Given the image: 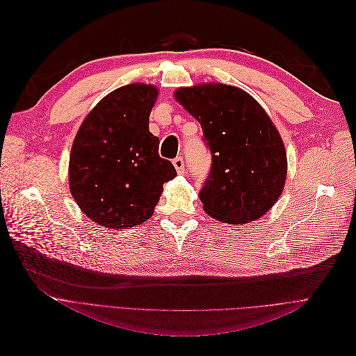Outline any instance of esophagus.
<instances>
[{
	"mask_svg": "<svg viewBox=\"0 0 356 356\" xmlns=\"http://www.w3.org/2000/svg\"><path fill=\"white\" fill-rule=\"evenodd\" d=\"M174 166H175L178 174H182V172L186 170V168H184V166H186V165H184V159H182V157L174 159Z\"/></svg>",
	"mask_w": 356,
	"mask_h": 356,
	"instance_id": "34e87169",
	"label": "esophagus"
}]
</instances>
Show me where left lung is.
Returning <instances> with one entry per match:
<instances>
[{"label":"left lung","mask_w":356,"mask_h":356,"mask_svg":"<svg viewBox=\"0 0 356 356\" xmlns=\"http://www.w3.org/2000/svg\"><path fill=\"white\" fill-rule=\"evenodd\" d=\"M177 101L196 118L212 154L199 197L212 218L246 224L270 209L286 178V153L275 124L251 95L227 84L181 88Z\"/></svg>","instance_id":"1"}]
</instances>
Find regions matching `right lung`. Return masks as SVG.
Returning a JSON list of instances; mask_svg holds the SVG:
<instances>
[{
	"instance_id": "1",
	"label": "right lung",
	"mask_w": 356,
	"mask_h": 356,
	"mask_svg": "<svg viewBox=\"0 0 356 356\" xmlns=\"http://www.w3.org/2000/svg\"><path fill=\"white\" fill-rule=\"evenodd\" d=\"M152 84H129L106 95L84 118L70 156V190L102 227H135L152 217L163 184L177 177L159 156L148 129L157 98Z\"/></svg>"
}]
</instances>
